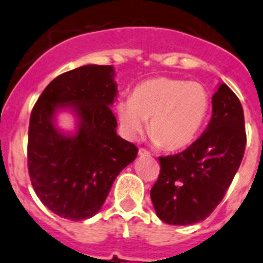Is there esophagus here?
Listing matches in <instances>:
<instances>
[{
  "label": "esophagus",
  "mask_w": 263,
  "mask_h": 263,
  "mask_svg": "<svg viewBox=\"0 0 263 263\" xmlns=\"http://www.w3.org/2000/svg\"><path fill=\"white\" fill-rule=\"evenodd\" d=\"M139 155H140V156H149L151 154H149V151H147L145 148H139Z\"/></svg>",
  "instance_id": "34e87169"
}]
</instances>
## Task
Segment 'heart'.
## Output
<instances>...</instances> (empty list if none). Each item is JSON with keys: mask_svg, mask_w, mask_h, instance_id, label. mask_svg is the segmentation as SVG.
<instances>
[{"mask_svg": "<svg viewBox=\"0 0 263 263\" xmlns=\"http://www.w3.org/2000/svg\"><path fill=\"white\" fill-rule=\"evenodd\" d=\"M210 108L209 92L198 81L155 77L140 83L132 98L116 105L125 138L136 140L149 120L148 132L155 143L176 151L194 142Z\"/></svg>", "mask_w": 263, "mask_h": 263, "instance_id": "b5f03b06", "label": "heart"}]
</instances>
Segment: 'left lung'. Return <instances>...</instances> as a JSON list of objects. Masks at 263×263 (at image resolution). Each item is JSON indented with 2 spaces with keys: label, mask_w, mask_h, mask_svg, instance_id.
<instances>
[{
  "label": "left lung",
  "mask_w": 263,
  "mask_h": 263,
  "mask_svg": "<svg viewBox=\"0 0 263 263\" xmlns=\"http://www.w3.org/2000/svg\"><path fill=\"white\" fill-rule=\"evenodd\" d=\"M206 131L180 154L160 156V174L151 189L156 215L175 226L206 219L223 199L246 147L243 108L226 84L213 99Z\"/></svg>",
  "instance_id": "obj_1"
}]
</instances>
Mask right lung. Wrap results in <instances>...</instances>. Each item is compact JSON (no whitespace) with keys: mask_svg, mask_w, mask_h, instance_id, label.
Here are the masks:
<instances>
[{"mask_svg":"<svg viewBox=\"0 0 263 263\" xmlns=\"http://www.w3.org/2000/svg\"><path fill=\"white\" fill-rule=\"evenodd\" d=\"M111 65H84L48 84L30 114L28 170L34 193L65 219L93 217L116 176L135 160L138 147L116 134L111 107L118 95ZM75 112L78 131L65 136L54 118L59 109Z\"/></svg>","mask_w":263,"mask_h":263,"instance_id":"1","label":"right lung"}]
</instances>
